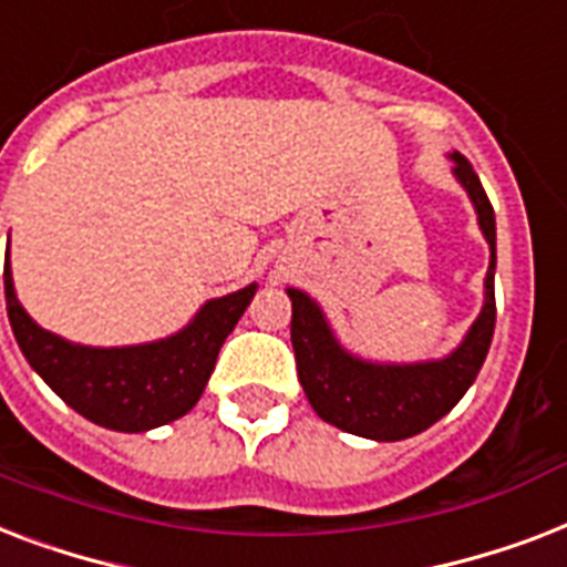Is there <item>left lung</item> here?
<instances>
[{
	"label": "left lung",
	"instance_id": "8db88e82",
	"mask_svg": "<svg viewBox=\"0 0 567 567\" xmlns=\"http://www.w3.org/2000/svg\"><path fill=\"white\" fill-rule=\"evenodd\" d=\"M455 177L462 179L476 204L480 227L491 245V266L485 278V307L464 340L450 358L414 367H375L346 354L333 343L319 307L298 289L292 298V352L301 388L324 423L372 441H405L425 432L467 393L480 375L494 337L497 301H494V266H497V227L494 206L482 188L476 171L462 153H452Z\"/></svg>",
	"mask_w": 567,
	"mask_h": 567
}]
</instances>
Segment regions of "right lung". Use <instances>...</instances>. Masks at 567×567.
<instances>
[{
    "instance_id": "right-lung-1",
    "label": "right lung",
    "mask_w": 567,
    "mask_h": 567,
    "mask_svg": "<svg viewBox=\"0 0 567 567\" xmlns=\"http://www.w3.org/2000/svg\"><path fill=\"white\" fill-rule=\"evenodd\" d=\"M251 287L215 298L171 340L130 349L70 346L29 319L14 296L6 262L8 319L32 370L91 423L115 432H147L195 408L215 358L254 298Z\"/></svg>"
}]
</instances>
